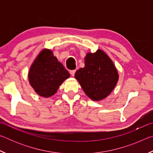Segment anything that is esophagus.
<instances>
[{
	"label": "esophagus",
	"mask_w": 153,
	"mask_h": 153,
	"mask_svg": "<svg viewBox=\"0 0 153 153\" xmlns=\"http://www.w3.org/2000/svg\"><path fill=\"white\" fill-rule=\"evenodd\" d=\"M76 70H71L70 71V74L72 76H74V75H75V73H76Z\"/></svg>",
	"instance_id": "34e87169"
}]
</instances>
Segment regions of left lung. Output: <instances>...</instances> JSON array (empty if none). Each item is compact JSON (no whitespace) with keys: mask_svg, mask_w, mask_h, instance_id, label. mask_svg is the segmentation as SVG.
Masks as SVG:
<instances>
[{"mask_svg":"<svg viewBox=\"0 0 153 153\" xmlns=\"http://www.w3.org/2000/svg\"><path fill=\"white\" fill-rule=\"evenodd\" d=\"M85 67L75 74L82 89L93 100L107 97L117 84L119 76L113 61L101 50L88 53L84 59Z\"/></svg>","mask_w":153,"mask_h":153,"instance_id":"obj_1","label":"left lung"}]
</instances>
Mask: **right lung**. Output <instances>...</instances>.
Returning a JSON list of instances; mask_svg holds the SVG:
<instances>
[{
    "label": "right lung",
    "instance_id": "1",
    "mask_svg": "<svg viewBox=\"0 0 153 153\" xmlns=\"http://www.w3.org/2000/svg\"><path fill=\"white\" fill-rule=\"evenodd\" d=\"M69 76V72L48 49L40 52L28 74L31 86L38 94L44 97L55 94L59 86Z\"/></svg>",
    "mask_w": 153,
    "mask_h": 153
}]
</instances>
